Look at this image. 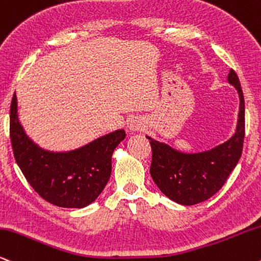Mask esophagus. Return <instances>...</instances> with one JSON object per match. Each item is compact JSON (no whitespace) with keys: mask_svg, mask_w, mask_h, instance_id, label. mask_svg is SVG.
Here are the masks:
<instances>
[{"mask_svg":"<svg viewBox=\"0 0 261 261\" xmlns=\"http://www.w3.org/2000/svg\"><path fill=\"white\" fill-rule=\"evenodd\" d=\"M128 128L132 132H138V130H142L143 125L140 123V121H138V119H130L129 123H128Z\"/></svg>","mask_w":261,"mask_h":261,"instance_id":"esophagus-1","label":"esophagus"}]
</instances>
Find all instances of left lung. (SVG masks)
Returning a JSON list of instances; mask_svg holds the SVG:
<instances>
[{
	"mask_svg": "<svg viewBox=\"0 0 261 261\" xmlns=\"http://www.w3.org/2000/svg\"><path fill=\"white\" fill-rule=\"evenodd\" d=\"M228 82L240 94V118L237 132L228 142L200 154H183L166 144L150 140V174L160 191L171 200L182 205H194L216 194L240 161L246 134L244 96L240 79L233 69Z\"/></svg>",
	"mask_w": 261,
	"mask_h": 261,
	"instance_id": "obj_1",
	"label": "left lung"
}]
</instances>
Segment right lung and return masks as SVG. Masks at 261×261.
I'll use <instances>...</instances> for the list:
<instances>
[{
  "label": "right lung",
  "instance_id": "obj_1",
  "mask_svg": "<svg viewBox=\"0 0 261 261\" xmlns=\"http://www.w3.org/2000/svg\"><path fill=\"white\" fill-rule=\"evenodd\" d=\"M9 137L15 162L33 189L60 207L81 209L100 195L111 176V158L124 130L94 140L69 152H50L28 139L17 117V96L9 110Z\"/></svg>",
  "mask_w": 261,
  "mask_h": 261
}]
</instances>
